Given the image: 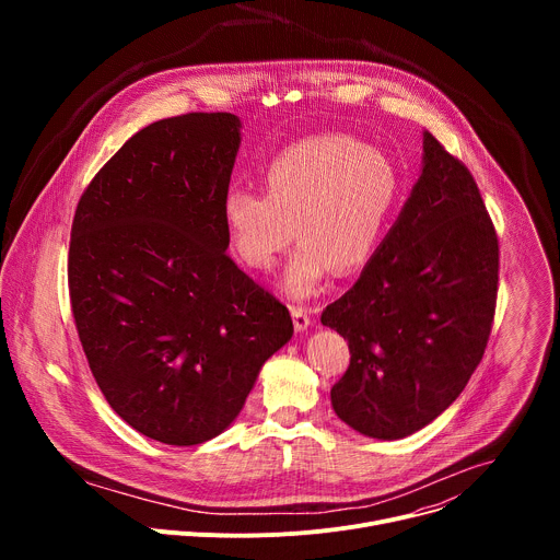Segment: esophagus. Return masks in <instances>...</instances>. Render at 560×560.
Here are the masks:
<instances>
[{"instance_id":"34e87169","label":"esophagus","mask_w":560,"mask_h":560,"mask_svg":"<svg viewBox=\"0 0 560 560\" xmlns=\"http://www.w3.org/2000/svg\"><path fill=\"white\" fill-rule=\"evenodd\" d=\"M292 312V322H294V330L296 332H305L310 328V310L307 307H301V305H292L290 307Z\"/></svg>"}]
</instances>
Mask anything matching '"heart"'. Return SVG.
<instances>
[{
  "mask_svg": "<svg viewBox=\"0 0 560 560\" xmlns=\"http://www.w3.org/2000/svg\"><path fill=\"white\" fill-rule=\"evenodd\" d=\"M389 159L343 135H318L281 150L266 171V197L230 190L221 217L238 261L268 270L296 236L281 288L310 299L332 270H359L374 255L396 203Z\"/></svg>",
  "mask_w": 560,
  "mask_h": 560,
  "instance_id": "obj_1",
  "label": "heart"
}]
</instances>
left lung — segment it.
<instances>
[{
  "label": "left lung",
  "instance_id": "8db88e82",
  "mask_svg": "<svg viewBox=\"0 0 560 560\" xmlns=\"http://www.w3.org/2000/svg\"><path fill=\"white\" fill-rule=\"evenodd\" d=\"M499 238L469 171L423 130L421 175L359 281L322 324L350 346L330 398L363 436L406 439L443 415L481 363Z\"/></svg>",
  "mask_w": 560,
  "mask_h": 560
}]
</instances>
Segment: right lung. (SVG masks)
Masks as SVG:
<instances>
[{
	"label": "right lung",
	"instance_id": "obj_1",
	"mask_svg": "<svg viewBox=\"0 0 560 560\" xmlns=\"http://www.w3.org/2000/svg\"><path fill=\"white\" fill-rule=\"evenodd\" d=\"M242 119L190 113L132 135L77 203L68 288L110 408L166 445H199L242 412L292 339L283 303L225 255L221 206Z\"/></svg>",
	"mask_w": 560,
	"mask_h": 560
}]
</instances>
